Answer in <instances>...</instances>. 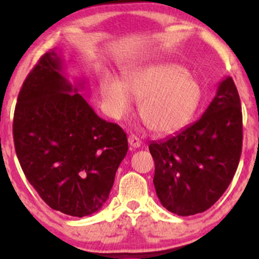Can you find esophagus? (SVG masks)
Segmentation results:
<instances>
[{
    "label": "esophagus",
    "mask_w": 259,
    "mask_h": 259,
    "mask_svg": "<svg viewBox=\"0 0 259 259\" xmlns=\"http://www.w3.org/2000/svg\"><path fill=\"white\" fill-rule=\"evenodd\" d=\"M127 141H129V145L133 148H138L141 146V140H140L138 136H135V135H130L129 139H127Z\"/></svg>",
    "instance_id": "esophagus-1"
}]
</instances>
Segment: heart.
<instances>
[{
    "label": "heart",
    "mask_w": 259,
    "mask_h": 259,
    "mask_svg": "<svg viewBox=\"0 0 259 259\" xmlns=\"http://www.w3.org/2000/svg\"><path fill=\"white\" fill-rule=\"evenodd\" d=\"M101 95L107 111L123 119L140 101V115L153 133L169 135L189 123L200 106L202 89L194 75L173 62H151L135 65L125 81L106 75Z\"/></svg>",
    "instance_id": "heart-1"
}]
</instances>
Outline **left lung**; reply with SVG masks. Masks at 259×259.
<instances>
[{"instance_id":"8db88e82","label":"left lung","mask_w":259,"mask_h":259,"mask_svg":"<svg viewBox=\"0 0 259 259\" xmlns=\"http://www.w3.org/2000/svg\"><path fill=\"white\" fill-rule=\"evenodd\" d=\"M153 184L160 203L178 215L210 208L233 180L242 148V113L230 76L217 89L203 115L162 141L151 142Z\"/></svg>"}]
</instances>
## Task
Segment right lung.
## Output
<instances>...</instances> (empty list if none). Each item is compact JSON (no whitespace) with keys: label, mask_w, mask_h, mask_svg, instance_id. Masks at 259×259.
<instances>
[{"label":"right lung","mask_w":259,"mask_h":259,"mask_svg":"<svg viewBox=\"0 0 259 259\" xmlns=\"http://www.w3.org/2000/svg\"><path fill=\"white\" fill-rule=\"evenodd\" d=\"M72 84L63 59L45 53L26 76L13 119L17 157L26 179L52 209L72 217L99 212L127 152L126 134L95 113Z\"/></svg>","instance_id":"add662e5"}]
</instances>
